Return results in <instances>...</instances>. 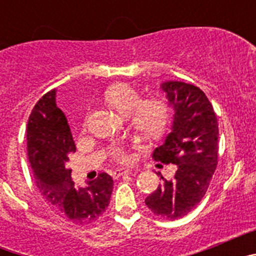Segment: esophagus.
<instances>
[{
	"mask_svg": "<svg viewBox=\"0 0 256 256\" xmlns=\"http://www.w3.org/2000/svg\"><path fill=\"white\" fill-rule=\"evenodd\" d=\"M130 173H132V170H130V169H118V170L114 172V178L122 177V176H126V174H130Z\"/></svg>",
	"mask_w": 256,
	"mask_h": 256,
	"instance_id": "esophagus-1",
	"label": "esophagus"
}]
</instances>
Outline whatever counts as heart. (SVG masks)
Instances as JSON below:
<instances>
[{"label": "heart", "instance_id": "heart-1", "mask_svg": "<svg viewBox=\"0 0 256 256\" xmlns=\"http://www.w3.org/2000/svg\"><path fill=\"white\" fill-rule=\"evenodd\" d=\"M105 100L123 116H130L133 130L146 138H158L168 128L170 120V108L162 98H148L141 101V94L126 83L108 87ZM114 162L126 164L130 155L124 146L116 144L112 150Z\"/></svg>", "mask_w": 256, "mask_h": 256}]
</instances>
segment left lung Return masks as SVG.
<instances>
[{"label":"left lung","mask_w":256,"mask_h":256,"mask_svg":"<svg viewBox=\"0 0 256 256\" xmlns=\"http://www.w3.org/2000/svg\"><path fill=\"white\" fill-rule=\"evenodd\" d=\"M174 108L172 132L152 154L155 162L176 164L174 178L146 198L148 209L164 219L182 218L202 200L218 164V120L212 105L200 88L184 82H164Z\"/></svg>","instance_id":"obj_1"}]
</instances>
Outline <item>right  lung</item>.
I'll return each mask as SVG.
<instances>
[{
    "instance_id": "add662e5",
    "label": "right lung",
    "mask_w": 256,
    "mask_h": 256,
    "mask_svg": "<svg viewBox=\"0 0 256 256\" xmlns=\"http://www.w3.org/2000/svg\"><path fill=\"white\" fill-rule=\"evenodd\" d=\"M26 148L38 190L62 218L76 226L101 218L110 204L114 182L108 173H101L87 187L74 186L66 164L76 144L64 112L56 106V90L44 94L32 110Z\"/></svg>"
}]
</instances>
